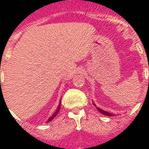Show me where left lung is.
<instances>
[{"mask_svg":"<svg viewBox=\"0 0 149 149\" xmlns=\"http://www.w3.org/2000/svg\"><path fill=\"white\" fill-rule=\"evenodd\" d=\"M148 70H149V67H148ZM148 84H149V79H148ZM93 104L95 106V104ZM97 110L99 111L100 113H103V114H104V115H107V116H109V117H111V116H113V115L111 113H108V112H107V111H104V110H102L101 108H99V107H97Z\"/></svg>","mask_w":149,"mask_h":149,"instance_id":"1","label":"left lung"}]
</instances>
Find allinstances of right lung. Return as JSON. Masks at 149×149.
<instances>
[{
	"mask_svg": "<svg viewBox=\"0 0 149 149\" xmlns=\"http://www.w3.org/2000/svg\"><path fill=\"white\" fill-rule=\"evenodd\" d=\"M0 81H1V79H0ZM60 108H61V103H60V104H59V105H58V107H57V109L56 110L55 112L54 113V114L52 115V116H51V117H50L49 119H48L47 122H50V121H51V120H52L54 119V117H56V116H57V113H58V112H59V111H60Z\"/></svg>",
	"mask_w": 149,
	"mask_h": 149,
	"instance_id": "right-lung-1",
	"label": "right lung"
}]
</instances>
